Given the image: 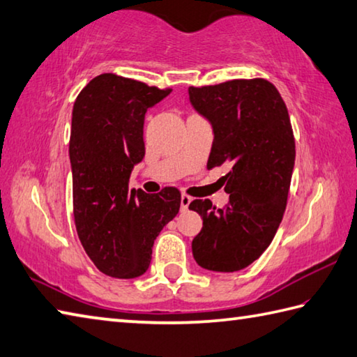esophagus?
Here are the masks:
<instances>
[{"instance_id":"obj_1","label":"esophagus","mask_w":357,"mask_h":357,"mask_svg":"<svg viewBox=\"0 0 357 357\" xmlns=\"http://www.w3.org/2000/svg\"><path fill=\"white\" fill-rule=\"evenodd\" d=\"M192 201H193L192 197H188V195H183V197H181V211L185 212L188 206H190Z\"/></svg>"}]
</instances>
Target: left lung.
<instances>
[{
	"label": "left lung",
	"mask_w": 357,
	"mask_h": 357,
	"mask_svg": "<svg viewBox=\"0 0 357 357\" xmlns=\"http://www.w3.org/2000/svg\"><path fill=\"white\" fill-rule=\"evenodd\" d=\"M193 108L211 122L207 169L227 165L229 202L216 208L195 199L202 218L192 252L201 268L235 272L254 263L280 226L296 160V141L280 93L264 79L229 80L188 88Z\"/></svg>",
	"instance_id": "obj_1"
}]
</instances>
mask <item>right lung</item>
I'll list each match as a JSON object with an SVG mask.
<instances>
[{"label":"right lung","instance_id":"right-lung-1","mask_svg":"<svg viewBox=\"0 0 357 357\" xmlns=\"http://www.w3.org/2000/svg\"><path fill=\"white\" fill-rule=\"evenodd\" d=\"M116 74L94 77L73 108L69 159L77 235L103 274L136 278L149 269L160 230L178 215L181 192L128 190L145 156L146 109L170 94Z\"/></svg>","mask_w":357,"mask_h":357}]
</instances>
